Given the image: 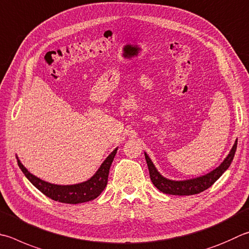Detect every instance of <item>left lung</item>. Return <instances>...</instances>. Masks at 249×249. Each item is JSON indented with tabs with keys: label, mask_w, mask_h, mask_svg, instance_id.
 Returning a JSON list of instances; mask_svg holds the SVG:
<instances>
[{
	"label": "left lung",
	"mask_w": 249,
	"mask_h": 249,
	"mask_svg": "<svg viewBox=\"0 0 249 249\" xmlns=\"http://www.w3.org/2000/svg\"><path fill=\"white\" fill-rule=\"evenodd\" d=\"M236 147H237V139L235 140V142L228 157L225 158L222 163H221L218 168H215L213 171L209 172L208 174L199 176V178L185 179V180H172L169 178H165L164 176H162L159 172H158L155 164L152 163L151 159L148 157L146 152H144V158H146V161H147L151 182L160 192L164 194H169V195L189 196V195H195V194H199L203 191H206L207 188L212 186V184H213L215 180L229 169V166L231 165L235 151H236Z\"/></svg>",
	"instance_id": "8db88e82"
}]
</instances>
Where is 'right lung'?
<instances>
[{
  "label": "right lung",
  "mask_w": 249,
  "mask_h": 249,
  "mask_svg": "<svg viewBox=\"0 0 249 249\" xmlns=\"http://www.w3.org/2000/svg\"><path fill=\"white\" fill-rule=\"evenodd\" d=\"M116 151L117 148H115L110 153L109 157L103 161V163L100 165V168L98 169L91 178L86 180V182L74 185H55L48 183L46 180L40 179L37 176L31 174L18 159L17 163L22 171V173L29 179V182L47 197L58 202L76 205V203L87 202L96 199L103 192V189L106 188L107 184L110 168L113 160H114Z\"/></svg>",
  "instance_id": "right-lung-1"
}]
</instances>
